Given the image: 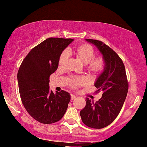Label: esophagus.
Masks as SVG:
<instances>
[{
	"mask_svg": "<svg viewBox=\"0 0 147 147\" xmlns=\"http://www.w3.org/2000/svg\"><path fill=\"white\" fill-rule=\"evenodd\" d=\"M76 98V96H75L74 94L71 95V100H74V98Z\"/></svg>",
	"mask_w": 147,
	"mask_h": 147,
	"instance_id": "obj_1",
	"label": "esophagus"
}]
</instances>
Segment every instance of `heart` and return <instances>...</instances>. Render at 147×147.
I'll return each mask as SVG.
<instances>
[{
	"instance_id": "b5f03b06",
	"label": "heart",
	"mask_w": 147,
	"mask_h": 147,
	"mask_svg": "<svg viewBox=\"0 0 147 147\" xmlns=\"http://www.w3.org/2000/svg\"><path fill=\"white\" fill-rule=\"evenodd\" d=\"M74 55L82 63L87 65V70L91 75H98L103 71L105 67L104 60L101 57H94V51L93 48L89 44H82L75 49ZM68 58V52L62 53L58 60V65L60 68L65 67L66 62ZM86 80L82 77L71 78L69 80V85L72 88H77L79 86L85 85Z\"/></svg>"
}]
</instances>
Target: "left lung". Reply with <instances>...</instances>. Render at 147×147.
Masks as SVG:
<instances>
[{
    "label": "left lung",
    "mask_w": 147,
    "mask_h": 147,
    "mask_svg": "<svg viewBox=\"0 0 147 147\" xmlns=\"http://www.w3.org/2000/svg\"><path fill=\"white\" fill-rule=\"evenodd\" d=\"M101 53L105 67L94 82L96 92L102 97L95 103L86 98V105L80 112L82 122L93 128L110 125L121 111L128 90L126 70L121 59L112 49L100 41L85 39Z\"/></svg>",
    "instance_id": "1"
}]
</instances>
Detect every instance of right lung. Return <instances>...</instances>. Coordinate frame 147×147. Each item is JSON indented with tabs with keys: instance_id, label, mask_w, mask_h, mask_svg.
I'll use <instances>...</instances> for the list:
<instances>
[{
	"instance_id": "obj_1",
	"label": "right lung",
	"mask_w": 147,
	"mask_h": 147,
	"mask_svg": "<svg viewBox=\"0 0 147 147\" xmlns=\"http://www.w3.org/2000/svg\"><path fill=\"white\" fill-rule=\"evenodd\" d=\"M73 39L51 37L34 47L26 55L17 74L19 90L25 108L42 123L60 121L70 101V94L49 90V77L58 67L59 57Z\"/></svg>"
}]
</instances>
